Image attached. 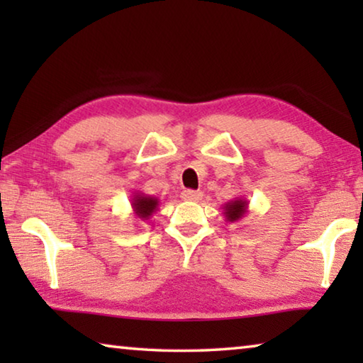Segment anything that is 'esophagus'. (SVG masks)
Here are the masks:
<instances>
[{
    "instance_id": "esophagus-1",
    "label": "esophagus",
    "mask_w": 363,
    "mask_h": 363,
    "mask_svg": "<svg viewBox=\"0 0 363 363\" xmlns=\"http://www.w3.org/2000/svg\"><path fill=\"white\" fill-rule=\"evenodd\" d=\"M203 194L199 192V190H184L181 194V199L184 201H200Z\"/></svg>"
}]
</instances>
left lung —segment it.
Wrapping results in <instances>:
<instances>
[{
  "mask_svg": "<svg viewBox=\"0 0 363 363\" xmlns=\"http://www.w3.org/2000/svg\"><path fill=\"white\" fill-rule=\"evenodd\" d=\"M248 200L245 196H237L224 205V218L227 223H237L248 214Z\"/></svg>",
  "mask_w": 363,
  "mask_h": 363,
  "instance_id": "left-lung-1",
  "label": "left lung"
}]
</instances>
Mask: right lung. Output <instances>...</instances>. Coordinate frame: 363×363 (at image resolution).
Listing matches in <instances>:
<instances>
[{"mask_svg": "<svg viewBox=\"0 0 363 363\" xmlns=\"http://www.w3.org/2000/svg\"><path fill=\"white\" fill-rule=\"evenodd\" d=\"M158 199L152 195H145L143 192H134L131 199V208L134 216L140 220H147L152 218V214L158 210Z\"/></svg>", "mask_w": 363, "mask_h": 363, "instance_id": "add662e5", "label": "right lung"}]
</instances>
